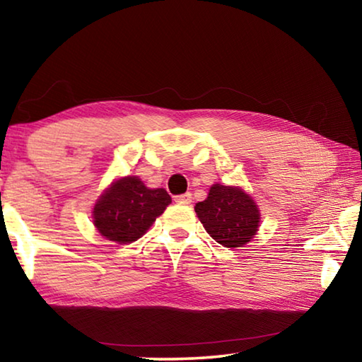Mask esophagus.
I'll return each instance as SVG.
<instances>
[{
  "label": "esophagus",
  "instance_id": "esophagus-1",
  "mask_svg": "<svg viewBox=\"0 0 362 362\" xmlns=\"http://www.w3.org/2000/svg\"><path fill=\"white\" fill-rule=\"evenodd\" d=\"M174 201L177 204H189L192 203V193H183V194L175 196Z\"/></svg>",
  "mask_w": 362,
  "mask_h": 362
}]
</instances>
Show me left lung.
<instances>
[{
  "label": "left lung",
  "mask_w": 362,
  "mask_h": 362,
  "mask_svg": "<svg viewBox=\"0 0 362 362\" xmlns=\"http://www.w3.org/2000/svg\"><path fill=\"white\" fill-rule=\"evenodd\" d=\"M194 212L206 231L223 247L246 246L259 230V207L240 187L216 183L207 198L196 203Z\"/></svg>",
  "instance_id": "8db88e82"
}]
</instances>
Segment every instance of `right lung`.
<instances>
[{
  "instance_id": "add662e5",
  "label": "right lung",
  "mask_w": 362,
  "mask_h": 362,
  "mask_svg": "<svg viewBox=\"0 0 362 362\" xmlns=\"http://www.w3.org/2000/svg\"><path fill=\"white\" fill-rule=\"evenodd\" d=\"M164 188H148L136 175L115 180L97 199L93 218L103 238L118 244L137 241L170 204Z\"/></svg>"
}]
</instances>
